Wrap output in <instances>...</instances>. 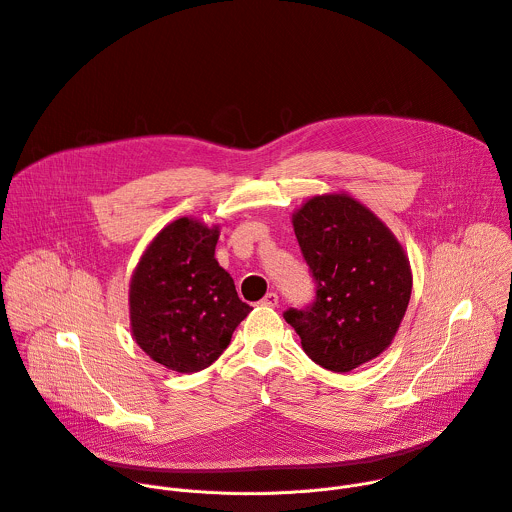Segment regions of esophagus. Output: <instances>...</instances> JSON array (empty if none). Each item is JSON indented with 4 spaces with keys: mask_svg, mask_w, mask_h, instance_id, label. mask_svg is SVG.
<instances>
[{
    "mask_svg": "<svg viewBox=\"0 0 512 512\" xmlns=\"http://www.w3.org/2000/svg\"><path fill=\"white\" fill-rule=\"evenodd\" d=\"M259 304L265 308H275L279 304V298H277V294H273V291H269V294Z\"/></svg>",
    "mask_w": 512,
    "mask_h": 512,
    "instance_id": "34e87169",
    "label": "esophagus"
}]
</instances>
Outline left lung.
Masks as SVG:
<instances>
[{
  "mask_svg": "<svg viewBox=\"0 0 512 512\" xmlns=\"http://www.w3.org/2000/svg\"><path fill=\"white\" fill-rule=\"evenodd\" d=\"M316 302L285 322L320 367L348 373L385 352L409 306L413 273L393 231L346 192L308 198L291 214Z\"/></svg>",
  "mask_w": 512,
  "mask_h": 512,
  "instance_id": "8db88e82",
  "label": "left lung"
}]
</instances>
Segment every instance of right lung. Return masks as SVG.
<instances>
[{
  "instance_id": "right-lung-1",
  "label": "right lung",
  "mask_w": 512,
  "mask_h": 512,
  "mask_svg": "<svg viewBox=\"0 0 512 512\" xmlns=\"http://www.w3.org/2000/svg\"><path fill=\"white\" fill-rule=\"evenodd\" d=\"M218 235V225L176 218L145 247L129 281L133 340L176 373L210 367L253 310L214 257Z\"/></svg>"
}]
</instances>
